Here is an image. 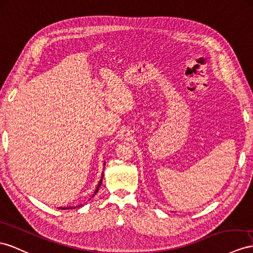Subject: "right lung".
Returning a JSON list of instances; mask_svg holds the SVG:
<instances>
[{
  "label": "right lung",
  "instance_id": "obj_1",
  "mask_svg": "<svg viewBox=\"0 0 253 253\" xmlns=\"http://www.w3.org/2000/svg\"><path fill=\"white\" fill-rule=\"evenodd\" d=\"M106 165V163H103V166ZM102 177H103V172H102V174H101V178H100V180H99V183H98V185H97V187H96V189H95V191H94V193H93V196H92V198L95 196V194L98 192V190H99V187H100V185H101V183H102ZM80 206H82V204H80L79 206H77V207H80ZM59 209H61V210H71V209H76V206H74V207H59Z\"/></svg>",
  "mask_w": 253,
  "mask_h": 253
}]
</instances>
